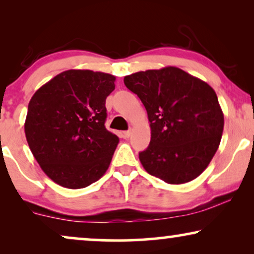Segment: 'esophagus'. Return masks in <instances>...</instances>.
<instances>
[{"label":"esophagus","mask_w":254,"mask_h":254,"mask_svg":"<svg viewBox=\"0 0 254 254\" xmlns=\"http://www.w3.org/2000/svg\"><path fill=\"white\" fill-rule=\"evenodd\" d=\"M131 135V130H126V131H124V137L125 138H128Z\"/></svg>","instance_id":"1"}]
</instances>
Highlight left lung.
<instances>
[{"instance_id":"8db88e82","label":"left lung","mask_w":254,"mask_h":254,"mask_svg":"<svg viewBox=\"0 0 254 254\" xmlns=\"http://www.w3.org/2000/svg\"><path fill=\"white\" fill-rule=\"evenodd\" d=\"M124 83L143 103L150 123V144L138 154L145 171L173 185L199 177L223 133L214 89L171 65L125 76Z\"/></svg>"}]
</instances>
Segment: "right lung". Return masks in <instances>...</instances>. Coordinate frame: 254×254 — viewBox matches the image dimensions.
<instances>
[{
    "mask_svg": "<svg viewBox=\"0 0 254 254\" xmlns=\"http://www.w3.org/2000/svg\"><path fill=\"white\" fill-rule=\"evenodd\" d=\"M116 77L100 71H62L34 92L24 130L32 154L58 185L77 190L102 178L119 137L105 128V102Z\"/></svg>",
    "mask_w": 254,
    "mask_h": 254,
    "instance_id": "obj_1",
    "label": "right lung"
}]
</instances>
